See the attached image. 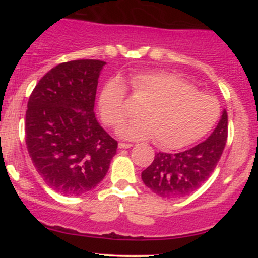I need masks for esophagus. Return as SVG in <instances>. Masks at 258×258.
I'll return each instance as SVG.
<instances>
[{
  "mask_svg": "<svg viewBox=\"0 0 258 258\" xmlns=\"http://www.w3.org/2000/svg\"><path fill=\"white\" fill-rule=\"evenodd\" d=\"M131 147H132L131 143H125V142H120L119 143L120 149H128V148H131Z\"/></svg>",
  "mask_w": 258,
  "mask_h": 258,
  "instance_id": "1",
  "label": "esophagus"
}]
</instances>
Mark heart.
<instances>
[{
	"label": "heart",
	"instance_id": "obj_1",
	"mask_svg": "<svg viewBox=\"0 0 258 258\" xmlns=\"http://www.w3.org/2000/svg\"><path fill=\"white\" fill-rule=\"evenodd\" d=\"M132 96L141 104L142 120L122 126L119 133L131 139L153 138L159 147L178 149L199 141L220 117L215 97L203 93L176 74L165 70L133 74ZM102 119L119 127L128 117L127 92L122 82L111 80L99 98Z\"/></svg>",
	"mask_w": 258,
	"mask_h": 258
}]
</instances>
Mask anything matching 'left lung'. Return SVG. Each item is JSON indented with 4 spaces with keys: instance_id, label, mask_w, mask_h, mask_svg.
Wrapping results in <instances>:
<instances>
[{
    "instance_id": "obj_1",
    "label": "left lung",
    "mask_w": 258,
    "mask_h": 258,
    "mask_svg": "<svg viewBox=\"0 0 258 258\" xmlns=\"http://www.w3.org/2000/svg\"><path fill=\"white\" fill-rule=\"evenodd\" d=\"M228 137V115L224 110L215 131L206 141L184 152L155 154L152 165L142 172L150 190L166 199L189 195L211 176L220 161Z\"/></svg>"
}]
</instances>
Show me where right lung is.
I'll use <instances>...</instances> for the list:
<instances>
[{"instance_id": "obj_1", "label": "right lung", "mask_w": 258, "mask_h": 258, "mask_svg": "<svg viewBox=\"0 0 258 258\" xmlns=\"http://www.w3.org/2000/svg\"><path fill=\"white\" fill-rule=\"evenodd\" d=\"M105 61L79 59L54 67L32 90L25 142L35 168L59 194L81 195L105 177L117 142L93 108Z\"/></svg>"}]
</instances>
